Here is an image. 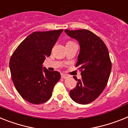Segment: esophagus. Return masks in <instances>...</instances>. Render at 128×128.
Masks as SVG:
<instances>
[{"mask_svg": "<svg viewBox=\"0 0 128 128\" xmlns=\"http://www.w3.org/2000/svg\"><path fill=\"white\" fill-rule=\"evenodd\" d=\"M61 77H62V79H67L68 77V76L65 75V74H61Z\"/></svg>", "mask_w": 128, "mask_h": 128, "instance_id": "obj_1", "label": "esophagus"}]
</instances>
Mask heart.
I'll return each mask as SVG.
<instances>
[{
    "mask_svg": "<svg viewBox=\"0 0 128 128\" xmlns=\"http://www.w3.org/2000/svg\"><path fill=\"white\" fill-rule=\"evenodd\" d=\"M72 42H72V41H69V42H68L67 43H72Z\"/></svg>",
    "mask_w": 128,
    "mask_h": 128,
    "instance_id": "b5f03b06",
    "label": "heart"
}]
</instances>
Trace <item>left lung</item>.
<instances>
[{"instance_id":"obj_1","label":"left lung","mask_w":128,"mask_h":128,"mask_svg":"<svg viewBox=\"0 0 128 128\" xmlns=\"http://www.w3.org/2000/svg\"><path fill=\"white\" fill-rule=\"evenodd\" d=\"M65 32L79 42L80 48L76 67L80 70L82 79H75L77 86L70 96L77 104H90L102 94L109 80L112 68L109 51L102 40L88 30Z\"/></svg>"}]
</instances>
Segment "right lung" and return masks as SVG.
<instances>
[{"instance_id": "1", "label": "right lung", "mask_w": 128, "mask_h": 128, "mask_svg": "<svg viewBox=\"0 0 128 128\" xmlns=\"http://www.w3.org/2000/svg\"><path fill=\"white\" fill-rule=\"evenodd\" d=\"M63 29L34 32L16 48L10 60L12 79L22 98L33 104L46 102L60 79L56 71L43 68V62L51 55V50Z\"/></svg>"}]
</instances>
